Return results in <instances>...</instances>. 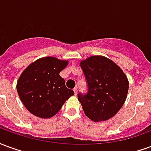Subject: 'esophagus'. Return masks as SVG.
<instances>
[{
	"label": "esophagus",
	"instance_id": "obj_1",
	"mask_svg": "<svg viewBox=\"0 0 151 151\" xmlns=\"http://www.w3.org/2000/svg\"><path fill=\"white\" fill-rule=\"evenodd\" d=\"M73 91H74V95H77V94H78V88H77V87H75V88L73 89Z\"/></svg>",
	"mask_w": 151,
	"mask_h": 151
}]
</instances>
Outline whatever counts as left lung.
Returning <instances> with one entry per match:
<instances>
[{"label":"left lung","mask_w":151,"mask_h":151,"mask_svg":"<svg viewBox=\"0 0 151 151\" xmlns=\"http://www.w3.org/2000/svg\"><path fill=\"white\" fill-rule=\"evenodd\" d=\"M80 65L88 86L86 95H78L84 113L95 122L109 120L126 100V75L114 61L103 56H90L82 60Z\"/></svg>","instance_id":"8db88e82"}]
</instances>
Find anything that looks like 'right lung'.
Returning <instances> with one entry per match:
<instances>
[{
    "instance_id": "obj_1",
    "label": "right lung",
    "mask_w": 151,
    "mask_h": 151,
    "mask_svg": "<svg viewBox=\"0 0 151 151\" xmlns=\"http://www.w3.org/2000/svg\"><path fill=\"white\" fill-rule=\"evenodd\" d=\"M68 64V60L45 56L31 63L22 73L17 82V91L31 114L43 119L51 118L74 95L60 76Z\"/></svg>"
}]
</instances>
